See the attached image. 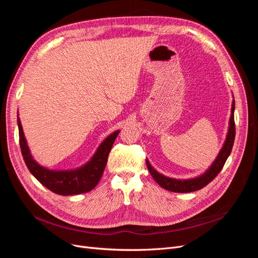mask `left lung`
Instances as JSON below:
<instances>
[{"instance_id": "1", "label": "left lung", "mask_w": 258, "mask_h": 258, "mask_svg": "<svg viewBox=\"0 0 258 258\" xmlns=\"http://www.w3.org/2000/svg\"><path fill=\"white\" fill-rule=\"evenodd\" d=\"M233 113H235V100H232L231 104V115L229 119V126H228V132L226 136V140L223 144V147L221 148L220 153H218L217 157L213 161L212 165L209 167V169L205 173H202L199 176L187 178V179H181V178H172L163 175L156 171L152 165L146 159V166L148 171H150L151 175L155 179L157 184H159L162 188H165L170 191L174 192H191L196 191L201 188H204L210 182H212L215 178V176L221 172L223 169L226 160L229 157L231 153L233 141H235L236 136V127H235V117H233Z\"/></svg>"}]
</instances>
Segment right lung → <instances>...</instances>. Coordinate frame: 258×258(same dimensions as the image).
<instances>
[{
	"mask_svg": "<svg viewBox=\"0 0 258 258\" xmlns=\"http://www.w3.org/2000/svg\"><path fill=\"white\" fill-rule=\"evenodd\" d=\"M17 122L21 153L29 171L46 188L61 196H73L88 192L95 188L103 174L108 154L119 134V130H116L108 136L99 145L91 159L84 166L73 170H51L37 163L31 155L18 114Z\"/></svg>",
	"mask_w": 258,
	"mask_h": 258,
	"instance_id": "add662e5",
	"label": "right lung"
}]
</instances>
